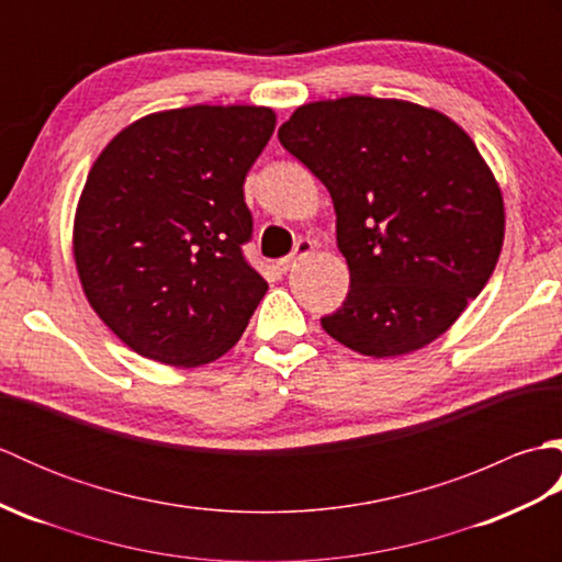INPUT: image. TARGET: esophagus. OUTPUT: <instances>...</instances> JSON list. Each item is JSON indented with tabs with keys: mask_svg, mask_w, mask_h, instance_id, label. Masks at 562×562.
Masks as SVG:
<instances>
[{
	"mask_svg": "<svg viewBox=\"0 0 562 562\" xmlns=\"http://www.w3.org/2000/svg\"><path fill=\"white\" fill-rule=\"evenodd\" d=\"M312 248H314V246H312V241H306V238H302V241H296V246H294V250H292V256H288V258H280V260H278V270H280V272H288V270L294 266L296 260L312 254Z\"/></svg>",
	"mask_w": 562,
	"mask_h": 562,
	"instance_id": "34e87169",
	"label": "esophagus"
}]
</instances>
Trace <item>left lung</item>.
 I'll return each mask as SVG.
<instances>
[{
    "mask_svg": "<svg viewBox=\"0 0 562 562\" xmlns=\"http://www.w3.org/2000/svg\"><path fill=\"white\" fill-rule=\"evenodd\" d=\"M280 145L328 188L350 292L321 318L360 355L398 357L439 338L491 280L503 193L445 113L398 99L300 105Z\"/></svg>",
    "mask_w": 562,
    "mask_h": 562,
    "instance_id": "obj_1",
    "label": "left lung"
}]
</instances>
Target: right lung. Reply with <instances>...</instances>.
Returning a JSON list of instances; mask_svg holds the SVG:
<instances>
[{
	"label": "right lung",
	"instance_id": "1",
	"mask_svg": "<svg viewBox=\"0 0 562 562\" xmlns=\"http://www.w3.org/2000/svg\"><path fill=\"white\" fill-rule=\"evenodd\" d=\"M274 113L190 105L139 117L93 161L75 217V260L93 312L127 348L171 367L232 350L268 282L244 181Z\"/></svg>",
	"mask_w": 562,
	"mask_h": 562
}]
</instances>
